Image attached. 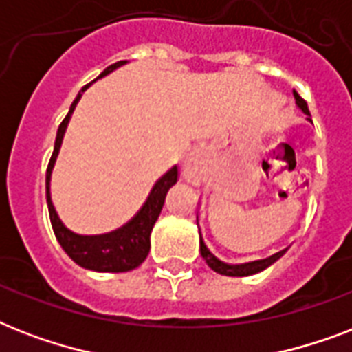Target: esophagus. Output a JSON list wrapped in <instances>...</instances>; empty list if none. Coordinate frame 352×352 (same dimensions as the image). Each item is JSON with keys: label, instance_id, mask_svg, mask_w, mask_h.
<instances>
[{"label": "esophagus", "instance_id": "34e87169", "mask_svg": "<svg viewBox=\"0 0 352 352\" xmlns=\"http://www.w3.org/2000/svg\"><path fill=\"white\" fill-rule=\"evenodd\" d=\"M201 171H203V160H201V153L193 151L186 157V160L182 162V177L192 184H199L201 181Z\"/></svg>", "mask_w": 352, "mask_h": 352}]
</instances>
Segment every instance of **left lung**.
I'll use <instances>...</instances> for the list:
<instances>
[{"instance_id": "1", "label": "left lung", "mask_w": 352, "mask_h": 352, "mask_svg": "<svg viewBox=\"0 0 352 352\" xmlns=\"http://www.w3.org/2000/svg\"><path fill=\"white\" fill-rule=\"evenodd\" d=\"M294 93V98H296V104L300 106V109L305 115L311 117V113H309V107H307V102L301 98L296 91ZM285 252V250H283ZM283 252H278V254H274V256L267 257V259H259V261H252V263H243V265H230V263L223 261L219 257L215 256L214 252L210 250L208 245H206V241L203 239V234H201V256L204 257V261L208 263V267L217 274H223V276H237V278H243V276H252V274H257L268 268L272 263H276L279 257L283 256Z\"/></svg>"}]
</instances>
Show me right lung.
<instances>
[{
  "instance_id": "obj_1",
  "label": "right lung",
  "mask_w": 352,
  "mask_h": 352,
  "mask_svg": "<svg viewBox=\"0 0 352 352\" xmlns=\"http://www.w3.org/2000/svg\"><path fill=\"white\" fill-rule=\"evenodd\" d=\"M126 62H117L109 65L104 73L98 76H106L117 67L124 65ZM91 85V84H89ZM89 85L82 87L78 96L74 98L73 106L69 109L67 117L63 118L56 133V142H54V151L51 155L49 166H47V177H45V190H47V206H49V215H51V225L54 235H56L58 243L62 245L71 259L74 263H78L80 267L89 268V270H96V272H127L137 268L140 263L148 257L149 252V234L153 230L155 221L159 219L160 210L164 206L166 193L179 179V168L173 166L170 171H166L164 175L160 177L159 181L155 182L153 190L146 199V203L142 204V208L138 210L137 215L133 217L129 223L118 228L115 232L104 235H80L74 234L63 225L62 219L58 217L56 208L52 204L51 199V173L56 162L58 151L62 146L63 135L67 129V124L71 120L74 107L78 104L84 93Z\"/></svg>"
}]
</instances>
